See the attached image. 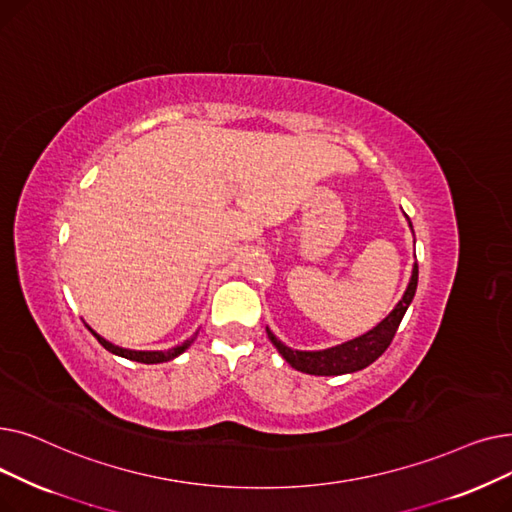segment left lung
Segmentation results:
<instances>
[{
    "mask_svg": "<svg viewBox=\"0 0 512 512\" xmlns=\"http://www.w3.org/2000/svg\"><path fill=\"white\" fill-rule=\"evenodd\" d=\"M411 226V222H409ZM413 228V226H411ZM417 280H419V265L415 261L413 265V274L409 280V286L402 294V299L398 305L392 309V313L382 319L378 326L369 330L367 334L348 340L344 344L326 348V351H292L290 346L280 342L270 328L267 330V338L272 340V344L278 348V353L286 359L288 365H292L297 371L311 373V375H342V373H353L359 369H365L371 365L375 359L382 357L386 348L390 346L402 317H405L413 297L417 290Z\"/></svg>",
    "mask_w": 512,
    "mask_h": 512,
    "instance_id": "obj_1",
    "label": "left lung"
}]
</instances>
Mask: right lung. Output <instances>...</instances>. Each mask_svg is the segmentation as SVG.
<instances>
[{
  "instance_id": "add662e5",
  "label": "right lung",
  "mask_w": 512,
  "mask_h": 512,
  "mask_svg": "<svg viewBox=\"0 0 512 512\" xmlns=\"http://www.w3.org/2000/svg\"><path fill=\"white\" fill-rule=\"evenodd\" d=\"M91 330V328H89ZM91 334L99 340V344L105 348V351H110V353H114V355H118V357H124V359H130V361H137V363H147V365H151V363H166V361H172V359H176L178 355H182L188 346H191V342L195 340V336L193 338H188V340H184L180 346H174V348H170V351H130V348H122V346H116V344H112V342H107L103 336H99L95 330H91Z\"/></svg>"
}]
</instances>
